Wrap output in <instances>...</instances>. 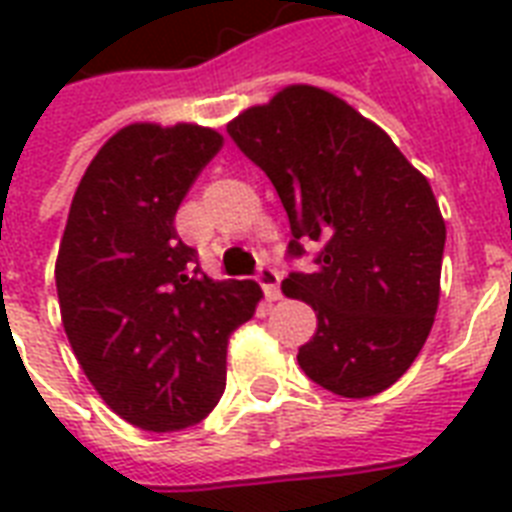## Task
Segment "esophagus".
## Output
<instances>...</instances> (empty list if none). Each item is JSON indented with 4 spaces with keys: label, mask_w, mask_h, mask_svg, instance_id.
<instances>
[{
    "label": "esophagus",
    "mask_w": 512,
    "mask_h": 512,
    "mask_svg": "<svg viewBox=\"0 0 512 512\" xmlns=\"http://www.w3.org/2000/svg\"><path fill=\"white\" fill-rule=\"evenodd\" d=\"M257 284L263 287V292L268 300H279L281 297V292H279L281 273L276 271V268H271V265H260V268H257Z\"/></svg>",
    "instance_id": "34e87169"
}]
</instances>
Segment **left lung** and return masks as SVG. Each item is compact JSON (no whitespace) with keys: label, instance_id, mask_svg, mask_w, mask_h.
Here are the masks:
<instances>
[{"label":"left lung","instance_id":"left-lung-1","mask_svg":"<svg viewBox=\"0 0 512 512\" xmlns=\"http://www.w3.org/2000/svg\"><path fill=\"white\" fill-rule=\"evenodd\" d=\"M287 209V255L319 244L311 273L281 281L319 327L297 361L345 398L390 388L430 335L446 225L430 183L374 122L337 95L289 84L228 122Z\"/></svg>","mask_w":512,"mask_h":512}]
</instances>
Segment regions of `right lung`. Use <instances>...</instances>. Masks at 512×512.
<instances>
[{"instance_id":"obj_1","label":"right lung","mask_w":512,"mask_h":512,"mask_svg":"<svg viewBox=\"0 0 512 512\" xmlns=\"http://www.w3.org/2000/svg\"><path fill=\"white\" fill-rule=\"evenodd\" d=\"M223 148L199 124L138 122L106 140L76 188L55 263L60 316L100 398L135 428L196 425L225 390L233 329L255 281H215L180 241V201Z\"/></svg>"}]
</instances>
